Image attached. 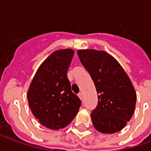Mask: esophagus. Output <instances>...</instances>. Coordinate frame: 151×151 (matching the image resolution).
I'll return each mask as SVG.
<instances>
[{"mask_svg": "<svg viewBox=\"0 0 151 151\" xmlns=\"http://www.w3.org/2000/svg\"><path fill=\"white\" fill-rule=\"evenodd\" d=\"M78 97L81 99H82V92H80V93L78 94Z\"/></svg>", "mask_w": 151, "mask_h": 151, "instance_id": "34e87169", "label": "esophagus"}]
</instances>
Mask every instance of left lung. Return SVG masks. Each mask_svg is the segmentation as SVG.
<instances>
[{"instance_id":"left-lung-1","label":"left lung","mask_w":151,"mask_h":151,"mask_svg":"<svg viewBox=\"0 0 151 151\" xmlns=\"http://www.w3.org/2000/svg\"><path fill=\"white\" fill-rule=\"evenodd\" d=\"M78 55L98 94V104L91 114L93 125L100 133L119 132L130 120L136 105V92L129 78L104 51L78 50Z\"/></svg>"}]
</instances>
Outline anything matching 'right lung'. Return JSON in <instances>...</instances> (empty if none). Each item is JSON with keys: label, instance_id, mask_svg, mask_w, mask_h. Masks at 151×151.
<instances>
[{"label": "right lung", "instance_id": "right-lung-1", "mask_svg": "<svg viewBox=\"0 0 151 151\" xmlns=\"http://www.w3.org/2000/svg\"><path fill=\"white\" fill-rule=\"evenodd\" d=\"M74 52L56 51L38 69L27 93L35 117L51 129L66 127L75 117L82 101L71 90L67 72Z\"/></svg>", "mask_w": 151, "mask_h": 151}]
</instances>
